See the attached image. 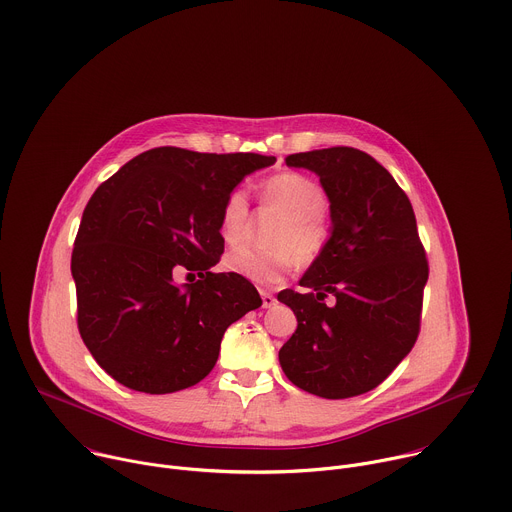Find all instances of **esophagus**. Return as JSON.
I'll return each mask as SVG.
<instances>
[{
    "instance_id": "esophagus-1",
    "label": "esophagus",
    "mask_w": 512,
    "mask_h": 512,
    "mask_svg": "<svg viewBox=\"0 0 512 512\" xmlns=\"http://www.w3.org/2000/svg\"><path fill=\"white\" fill-rule=\"evenodd\" d=\"M261 300H263V308H273L277 304L275 296L267 294V291H261Z\"/></svg>"
}]
</instances>
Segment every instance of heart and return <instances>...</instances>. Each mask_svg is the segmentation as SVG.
I'll return each instance as SVG.
<instances>
[{
  "label": "heart",
  "mask_w": 512,
  "mask_h": 512,
  "mask_svg": "<svg viewBox=\"0 0 512 512\" xmlns=\"http://www.w3.org/2000/svg\"><path fill=\"white\" fill-rule=\"evenodd\" d=\"M261 198L283 216V223L269 239L271 251L235 249L225 255L223 267L259 285H275L283 279L291 261L312 265L326 249L330 231L324 221L326 192L304 174L283 172L261 184ZM251 227V210L245 192L233 190L221 210L218 231L227 245H241Z\"/></svg>",
  "instance_id": "heart-1"
}]
</instances>
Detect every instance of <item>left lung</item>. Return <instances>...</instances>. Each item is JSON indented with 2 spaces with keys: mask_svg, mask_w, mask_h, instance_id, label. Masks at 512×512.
Returning <instances> with one entry per match:
<instances>
[{
  "mask_svg": "<svg viewBox=\"0 0 512 512\" xmlns=\"http://www.w3.org/2000/svg\"><path fill=\"white\" fill-rule=\"evenodd\" d=\"M285 164L320 178L332 227L300 279L304 294H277L298 318L279 364L312 395L356 397L381 385L417 340L429 269L413 206L375 158L354 148L291 154Z\"/></svg>",
  "mask_w": 512,
  "mask_h": 512,
  "instance_id": "8db88e82",
  "label": "left lung"
}]
</instances>
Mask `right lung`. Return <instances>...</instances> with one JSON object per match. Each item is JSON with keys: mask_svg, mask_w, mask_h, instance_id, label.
I'll return each instance as SVG.
<instances>
[{"mask_svg": "<svg viewBox=\"0 0 512 512\" xmlns=\"http://www.w3.org/2000/svg\"><path fill=\"white\" fill-rule=\"evenodd\" d=\"M273 156L156 148L91 196L72 251L79 332L117 383L166 395L200 383L225 330L261 306L251 281L214 273L225 198ZM188 270L192 284L175 275Z\"/></svg>", "mask_w": 512, "mask_h": 512, "instance_id": "add662e5", "label": "right lung"}]
</instances>
